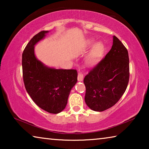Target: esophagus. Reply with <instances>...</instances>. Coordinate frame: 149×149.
I'll return each instance as SVG.
<instances>
[{
	"label": "esophagus",
	"instance_id": "1",
	"mask_svg": "<svg viewBox=\"0 0 149 149\" xmlns=\"http://www.w3.org/2000/svg\"><path fill=\"white\" fill-rule=\"evenodd\" d=\"M77 80L78 81H82L84 80V74H82L81 73H79L77 75Z\"/></svg>",
	"mask_w": 149,
	"mask_h": 149
}]
</instances>
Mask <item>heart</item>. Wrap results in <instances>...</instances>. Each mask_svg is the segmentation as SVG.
<instances>
[{"label":"heart","instance_id":"obj_1","mask_svg":"<svg viewBox=\"0 0 149 149\" xmlns=\"http://www.w3.org/2000/svg\"><path fill=\"white\" fill-rule=\"evenodd\" d=\"M89 54L87 57V64L89 65H93L101 59L104 52V45L101 42H96L95 40L91 39L87 42V47H92Z\"/></svg>","mask_w":149,"mask_h":149}]
</instances>
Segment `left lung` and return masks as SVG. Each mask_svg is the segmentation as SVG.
<instances>
[{
  "label": "left lung",
  "instance_id": "left-lung-1",
  "mask_svg": "<svg viewBox=\"0 0 149 149\" xmlns=\"http://www.w3.org/2000/svg\"><path fill=\"white\" fill-rule=\"evenodd\" d=\"M129 77L127 50L113 36L112 49L84 78L85 101L87 107L97 112L113 107L125 93Z\"/></svg>",
  "mask_w": 149,
  "mask_h": 149
}]
</instances>
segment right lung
Masks as SVG:
<instances>
[{
    "label": "right lung",
    "instance_id": "add662e5",
    "mask_svg": "<svg viewBox=\"0 0 149 149\" xmlns=\"http://www.w3.org/2000/svg\"><path fill=\"white\" fill-rule=\"evenodd\" d=\"M49 31H42L30 40L22 54L25 87L39 107L51 114H58L66 107L70 93L77 81L75 70L49 67L37 59L35 46Z\"/></svg>",
    "mask_w": 149,
    "mask_h": 149
}]
</instances>
